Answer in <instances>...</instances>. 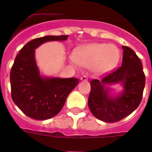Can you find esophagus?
Segmentation results:
<instances>
[{
    "instance_id": "34e87169",
    "label": "esophagus",
    "mask_w": 152,
    "mask_h": 152,
    "mask_svg": "<svg viewBox=\"0 0 152 152\" xmlns=\"http://www.w3.org/2000/svg\"><path fill=\"white\" fill-rule=\"evenodd\" d=\"M80 80L82 81H87L88 80V76H82L80 77Z\"/></svg>"
}]
</instances>
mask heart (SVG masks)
<instances>
[{"instance_id":"1","label":"heart","mask_w":152,"mask_h":152,"mask_svg":"<svg viewBox=\"0 0 152 152\" xmlns=\"http://www.w3.org/2000/svg\"><path fill=\"white\" fill-rule=\"evenodd\" d=\"M120 58L116 46L106 43H92L81 46L72 58L75 63L91 66L96 72L101 73L113 69Z\"/></svg>"}]
</instances>
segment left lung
I'll return each mask as SVG.
<instances>
[{"mask_svg":"<svg viewBox=\"0 0 152 152\" xmlns=\"http://www.w3.org/2000/svg\"><path fill=\"white\" fill-rule=\"evenodd\" d=\"M122 64L115 71L102 79L91 81L88 106L99 120L115 122L132 113L139 106L145 86V75L140 60L136 53L128 46H122ZM120 83L124 90L113 97L105 85Z\"/></svg>","mask_w":152,"mask_h":152,"instance_id":"obj_1","label":"left lung"}]
</instances>
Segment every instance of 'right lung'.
<instances>
[{
	"instance_id": "add662e5",
	"label": "right lung",
	"mask_w": 152,
	"mask_h": 152,
	"mask_svg": "<svg viewBox=\"0 0 152 152\" xmlns=\"http://www.w3.org/2000/svg\"><path fill=\"white\" fill-rule=\"evenodd\" d=\"M69 35H47L27 42L15 57L10 72L11 94L15 104L26 115L46 120L61 110L68 95L78 84L77 78L45 77L35 61L34 50L44 42L64 41Z\"/></svg>"
}]
</instances>
